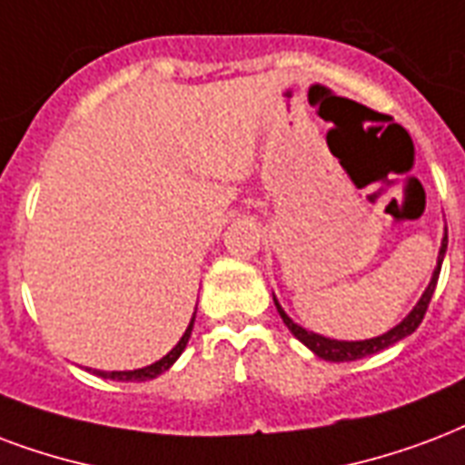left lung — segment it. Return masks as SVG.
Masks as SVG:
<instances>
[{
  "mask_svg": "<svg viewBox=\"0 0 465 465\" xmlns=\"http://www.w3.org/2000/svg\"><path fill=\"white\" fill-rule=\"evenodd\" d=\"M446 243H449V236L444 233V241H441V251H439V258H437V268H434V275H431L430 285H427V290H424V295L420 297V302L414 304V310L407 314L402 322H400L398 327H392L390 331H385V334L375 336V339H366V341H336V339H327V336H319L314 334V331H307V329H302L300 324H295L292 319L282 312V307L278 304V300H275V307H278L280 317H282V322H285V327L292 331V336L295 339H300V341L307 346V349L312 351V353H317L319 359L324 361H334V363H343V361H359V359H366V356H371V353H378V351L388 349V346H392V343L402 341L405 336H410L414 331V329L420 327L421 319H424V314H427V307H430L431 302V295H434V288H437V280H439V272H441V263H444V253H446Z\"/></svg>",
  "mask_w": 465,
  "mask_h": 465,
  "instance_id": "8db88e82",
  "label": "left lung"
}]
</instances>
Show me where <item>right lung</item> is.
<instances>
[{
	"instance_id": "1",
	"label": "right lung",
	"mask_w": 465,
	"mask_h": 465,
	"mask_svg": "<svg viewBox=\"0 0 465 465\" xmlns=\"http://www.w3.org/2000/svg\"><path fill=\"white\" fill-rule=\"evenodd\" d=\"M194 314H197V307H194ZM193 327H194V317L190 319V327L185 329V334H183V339L175 343V349L170 351V353H165L161 361H155V363H151V366L146 368H138V371H112V373H106V371H94L97 375H102V378H109V381H153V378H158L161 373H165L173 363H175L177 359H180V353L185 351L187 341H190V334H193Z\"/></svg>"
}]
</instances>
